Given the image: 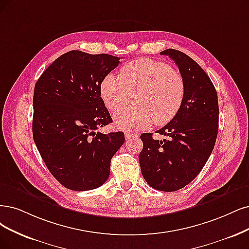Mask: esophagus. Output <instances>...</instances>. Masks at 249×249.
I'll list each match as a JSON object with an SVG mask.
<instances>
[{
  "label": "esophagus",
  "mask_w": 249,
  "mask_h": 249,
  "mask_svg": "<svg viewBox=\"0 0 249 249\" xmlns=\"http://www.w3.org/2000/svg\"><path fill=\"white\" fill-rule=\"evenodd\" d=\"M135 136H137V134H135V133H130V132L125 133V139L126 140H131L132 137H135Z\"/></svg>",
  "instance_id": "34e87169"
}]
</instances>
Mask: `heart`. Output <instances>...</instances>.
Instances as JSON below:
<instances>
[{"mask_svg":"<svg viewBox=\"0 0 249 249\" xmlns=\"http://www.w3.org/2000/svg\"><path fill=\"white\" fill-rule=\"evenodd\" d=\"M105 105L117 113L129 104L135 106L115 115L119 129H144L153 122L164 125L177 116L185 97V82L168 63L139 58L125 64L120 76L109 73L100 88Z\"/></svg>","mask_w":249,"mask_h":249,"instance_id":"heart-1","label":"heart"}]
</instances>
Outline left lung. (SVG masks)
I'll return each instance as SVG.
<instances>
[{"label":"left lung","mask_w":249,"mask_h":249,"mask_svg":"<svg viewBox=\"0 0 249 249\" xmlns=\"http://www.w3.org/2000/svg\"><path fill=\"white\" fill-rule=\"evenodd\" d=\"M160 54L177 63L185 82V97L177 116L157 131L169 140H154L152 133L141 135L140 164L149 186L174 192L198 176L214 148L218 101L213 82L195 60L176 49Z\"/></svg>","instance_id":"8db88e82"}]
</instances>
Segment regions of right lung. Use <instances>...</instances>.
Returning <instances> with one entry per match:
<instances>
[{
	"instance_id": "add662e5",
	"label": "right lung",
	"mask_w": 249,
	"mask_h": 249,
	"mask_svg": "<svg viewBox=\"0 0 249 249\" xmlns=\"http://www.w3.org/2000/svg\"><path fill=\"white\" fill-rule=\"evenodd\" d=\"M119 63L113 55L72 50L55 59L36 83L34 141L52 176L67 189L103 186L110 160L124 143L121 131L96 132L113 122L100 86Z\"/></svg>"
}]
</instances>
